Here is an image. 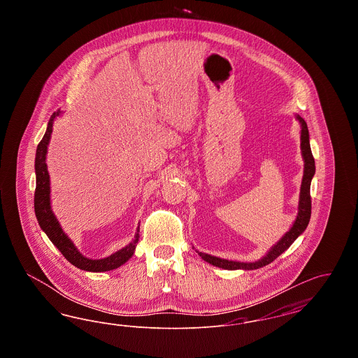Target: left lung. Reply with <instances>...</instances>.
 <instances>
[{"instance_id":"8db88e82","label":"left lung","mask_w":358,"mask_h":358,"mask_svg":"<svg viewBox=\"0 0 358 358\" xmlns=\"http://www.w3.org/2000/svg\"><path fill=\"white\" fill-rule=\"evenodd\" d=\"M296 120L301 123V150H302V157L305 161V169H303V178H302V185H301V193H299V204H298V215L296 219L292 224V227L289 228V232L285 234V236L280 238L273 248L263 256L262 259H259L257 262L254 263H243V262H234V260H227L222 257H216V256L208 255L199 252V255L204 259L205 262H208L212 266L220 267L224 270H256L260 267H264L267 264H270L279 255H282L289 245L296 240L298 236H301L303 234V231L307 228V224L310 222V216H311V197H310V185H311V180L315 174V162H314V157L310 149V141H308V129H307L306 122L303 118H301L299 115H296Z\"/></svg>"}]
</instances>
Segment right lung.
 Here are the masks:
<instances>
[{"mask_svg":"<svg viewBox=\"0 0 358 358\" xmlns=\"http://www.w3.org/2000/svg\"><path fill=\"white\" fill-rule=\"evenodd\" d=\"M62 115V111H55L50 118L47 131L37 145L36 150V159H34V171H36V190H34V213L37 217L38 225L41 229L47 234L52 243L59 248V251L69 260L71 264L75 267L90 271V273H104L110 270H115L122 264H124L136 251V243L139 238V227L136 228L134 240L123 247L120 251H117L113 255L103 257V259H88L79 252V250L75 247V244L71 241V238L64 234V231L60 227V222H57L56 216L53 215L51 208V187H50V174L47 169V149L51 139L52 127L53 120L56 117Z\"/></svg>","mask_w":358,"mask_h":358,"instance_id":"obj_1","label":"right lung"}]
</instances>
